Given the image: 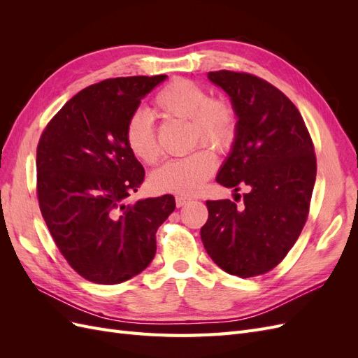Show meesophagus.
<instances>
[{
  "label": "esophagus",
  "mask_w": 358,
  "mask_h": 358,
  "mask_svg": "<svg viewBox=\"0 0 358 358\" xmlns=\"http://www.w3.org/2000/svg\"><path fill=\"white\" fill-rule=\"evenodd\" d=\"M191 201V197H187V196H176V206L178 208H182V206H185L187 203H189Z\"/></svg>",
  "instance_id": "obj_1"
}]
</instances>
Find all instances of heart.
<instances>
[{"mask_svg":"<svg viewBox=\"0 0 358 358\" xmlns=\"http://www.w3.org/2000/svg\"><path fill=\"white\" fill-rule=\"evenodd\" d=\"M152 115L170 121H187L191 146L200 143L218 152L229 149L236 137L237 117L234 107L222 99L209 96L201 85L189 79H173L155 94ZM125 143L140 162L155 166L161 159V149L152 122L145 113H134L125 124ZM216 161L208 149L194 150L185 158L173 159L157 170L152 187L178 194L197 192L215 171Z\"/></svg>","mask_w":358,"mask_h":358,"instance_id":"obj_1","label":"heart"}]
</instances>
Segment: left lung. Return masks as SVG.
<instances>
[{"label": "left lung", "mask_w": 358, "mask_h": 358, "mask_svg": "<svg viewBox=\"0 0 358 358\" xmlns=\"http://www.w3.org/2000/svg\"><path fill=\"white\" fill-rule=\"evenodd\" d=\"M231 96L236 140L216 182L239 191L242 204L208 200L201 241L224 272L252 278L275 268L306 224L317 157L297 107L267 80L241 71H210ZM236 201H241L237 194Z\"/></svg>", "instance_id": "1"}]
</instances>
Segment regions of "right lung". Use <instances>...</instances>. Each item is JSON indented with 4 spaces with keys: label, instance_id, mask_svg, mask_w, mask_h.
<instances>
[{
    "label": "right lung",
    "instance_id": "right-lung-1",
    "mask_svg": "<svg viewBox=\"0 0 358 358\" xmlns=\"http://www.w3.org/2000/svg\"><path fill=\"white\" fill-rule=\"evenodd\" d=\"M166 74L106 79L61 107L38 140L37 199L53 242L82 278L125 282L150 264L157 230L175 197L128 203L145 169L125 143V124Z\"/></svg>",
    "mask_w": 358,
    "mask_h": 358
}]
</instances>
